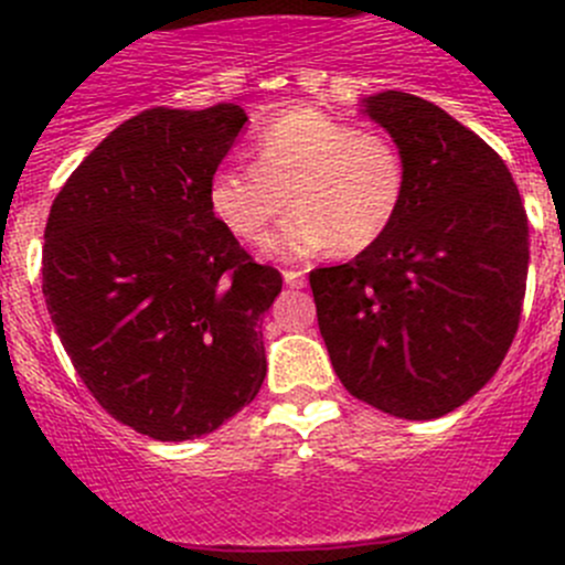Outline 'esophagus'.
<instances>
[{
  "label": "esophagus",
  "mask_w": 565,
  "mask_h": 565,
  "mask_svg": "<svg viewBox=\"0 0 565 565\" xmlns=\"http://www.w3.org/2000/svg\"><path fill=\"white\" fill-rule=\"evenodd\" d=\"M284 281H287V287H292V289H303L306 287V273L295 270V267H287V270H284Z\"/></svg>",
  "instance_id": "34e87169"
}]
</instances>
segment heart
Listing matches in <instances>:
<instances>
[{
    "mask_svg": "<svg viewBox=\"0 0 565 565\" xmlns=\"http://www.w3.org/2000/svg\"><path fill=\"white\" fill-rule=\"evenodd\" d=\"M407 196V161L377 130L298 106L273 117L254 141V167H218L207 207L226 232L259 243L276 221L267 254L300 259L330 248L361 254L383 241Z\"/></svg>",
    "mask_w": 565,
    "mask_h": 565,
    "instance_id": "1",
    "label": "heart"
}]
</instances>
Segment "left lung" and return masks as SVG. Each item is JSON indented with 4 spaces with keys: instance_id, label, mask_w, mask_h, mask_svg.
<instances>
[{
    "instance_id": "1",
    "label": "left lung",
    "mask_w": 565,
    "mask_h": 565,
    "mask_svg": "<svg viewBox=\"0 0 565 565\" xmlns=\"http://www.w3.org/2000/svg\"><path fill=\"white\" fill-rule=\"evenodd\" d=\"M363 114L407 161L383 241L311 270L319 333L341 385L407 420L476 396L503 363L527 281V215L503 158L440 106L377 93Z\"/></svg>"
}]
</instances>
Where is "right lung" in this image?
I'll use <instances>...</instances> for the list:
<instances>
[{
    "mask_svg": "<svg viewBox=\"0 0 565 565\" xmlns=\"http://www.w3.org/2000/svg\"><path fill=\"white\" fill-rule=\"evenodd\" d=\"M248 122L235 104L125 119L51 204L43 295L100 407L161 443L210 435L267 374L262 317L281 273L207 207V180Z\"/></svg>",
    "mask_w": 565,
    "mask_h": 565,
    "instance_id": "obj_1",
    "label": "right lung"
}]
</instances>
